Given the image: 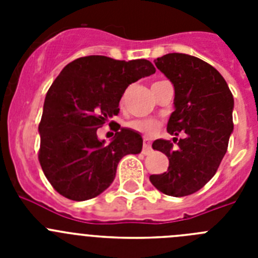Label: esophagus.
<instances>
[{
  "label": "esophagus",
  "instance_id": "esophagus-1",
  "mask_svg": "<svg viewBox=\"0 0 258 258\" xmlns=\"http://www.w3.org/2000/svg\"><path fill=\"white\" fill-rule=\"evenodd\" d=\"M151 142H150L149 140H145L143 141V150H142V152L145 155H149L150 152H151Z\"/></svg>",
  "mask_w": 258,
  "mask_h": 258
}]
</instances>
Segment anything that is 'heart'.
<instances>
[{"mask_svg":"<svg viewBox=\"0 0 258 258\" xmlns=\"http://www.w3.org/2000/svg\"><path fill=\"white\" fill-rule=\"evenodd\" d=\"M125 126L137 132V133L145 134V136H152L160 127V122L156 121V120H151V118H137V120L127 121Z\"/></svg>","mask_w":258,"mask_h":258,"instance_id":"1","label":"heart"}]
</instances>
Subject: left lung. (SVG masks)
<instances>
[{
  "label": "left lung",
  "instance_id": "left-lung-1",
  "mask_svg": "<svg viewBox=\"0 0 258 258\" xmlns=\"http://www.w3.org/2000/svg\"><path fill=\"white\" fill-rule=\"evenodd\" d=\"M155 66L174 86V111L166 131L177 143L156 140L152 149L169 159L168 170L150 175L159 191L170 197H187L204 187L216 174L227 151L234 129V98L226 81L214 67L197 56L170 52Z\"/></svg>",
  "mask_w": 258,
  "mask_h": 258
}]
</instances>
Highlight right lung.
<instances>
[{"label":"right lung","instance_id":"add662e5","mask_svg":"<svg viewBox=\"0 0 258 258\" xmlns=\"http://www.w3.org/2000/svg\"><path fill=\"white\" fill-rule=\"evenodd\" d=\"M150 60H116L103 55L75 59L54 80L41 117L38 161L56 192L75 202L93 199L113 182L121 157L140 154L142 137L109 121L120 111L125 89L155 74ZM116 123V134L104 145L96 129Z\"/></svg>","mask_w":258,"mask_h":258}]
</instances>
